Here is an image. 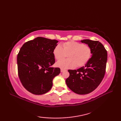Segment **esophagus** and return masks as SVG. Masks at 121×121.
Masks as SVG:
<instances>
[{
  "instance_id": "1",
  "label": "esophagus",
  "mask_w": 121,
  "mask_h": 121,
  "mask_svg": "<svg viewBox=\"0 0 121 121\" xmlns=\"http://www.w3.org/2000/svg\"><path fill=\"white\" fill-rule=\"evenodd\" d=\"M66 70H63V69H61V72H63L66 71Z\"/></svg>"
}]
</instances>
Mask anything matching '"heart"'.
Listing matches in <instances>:
<instances>
[{
  "instance_id": "heart-1",
  "label": "heart",
  "mask_w": 121,
  "mask_h": 121,
  "mask_svg": "<svg viewBox=\"0 0 121 121\" xmlns=\"http://www.w3.org/2000/svg\"><path fill=\"white\" fill-rule=\"evenodd\" d=\"M56 45L54 48L53 54L56 60H60L65 56L68 59L58 61L56 66L61 69H72L77 67H82L88 62L92 55L91 48L83 43L69 41Z\"/></svg>"
}]
</instances>
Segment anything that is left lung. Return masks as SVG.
I'll return each instance as SVG.
<instances>
[{
	"label": "left lung",
	"mask_w": 121,
	"mask_h": 121,
	"mask_svg": "<svg viewBox=\"0 0 121 121\" xmlns=\"http://www.w3.org/2000/svg\"><path fill=\"white\" fill-rule=\"evenodd\" d=\"M91 48L92 56L85 66L78 70H69L70 73L65 82L72 91L85 95L94 91L101 83L106 72L107 51L98 41L81 40Z\"/></svg>",
	"instance_id": "8db88e82"
}]
</instances>
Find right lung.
<instances>
[{"instance_id":"1","label":"right lung","mask_w":121,"mask_h":121,"mask_svg":"<svg viewBox=\"0 0 121 121\" xmlns=\"http://www.w3.org/2000/svg\"><path fill=\"white\" fill-rule=\"evenodd\" d=\"M58 41L42 37L25 43L17 56L18 75L22 85L35 95L47 92L52 80L60 73L59 68L51 67L55 63L53 50Z\"/></svg>"}]
</instances>
